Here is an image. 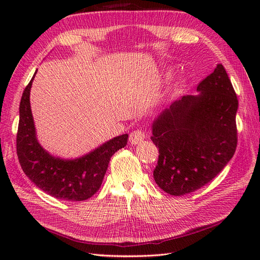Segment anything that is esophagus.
<instances>
[{
    "label": "esophagus",
    "instance_id": "1",
    "mask_svg": "<svg viewBox=\"0 0 260 260\" xmlns=\"http://www.w3.org/2000/svg\"><path fill=\"white\" fill-rule=\"evenodd\" d=\"M144 139H145V133L143 130H135V131H132L129 136L130 143L133 145L140 144L141 142H143Z\"/></svg>",
    "mask_w": 260,
    "mask_h": 260
}]
</instances>
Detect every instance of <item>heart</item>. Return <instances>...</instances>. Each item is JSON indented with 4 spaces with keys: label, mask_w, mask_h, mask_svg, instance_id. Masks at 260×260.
<instances>
[{
    "label": "heart",
    "mask_w": 260,
    "mask_h": 260,
    "mask_svg": "<svg viewBox=\"0 0 260 260\" xmlns=\"http://www.w3.org/2000/svg\"><path fill=\"white\" fill-rule=\"evenodd\" d=\"M170 78H171V75L168 74V75H166V77H165V80H169Z\"/></svg>",
    "instance_id": "b5f03b06"
}]
</instances>
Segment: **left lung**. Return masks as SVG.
<instances>
[{
	"instance_id": "8db88e82",
	"label": "left lung",
	"mask_w": 260,
	"mask_h": 260,
	"mask_svg": "<svg viewBox=\"0 0 260 260\" xmlns=\"http://www.w3.org/2000/svg\"><path fill=\"white\" fill-rule=\"evenodd\" d=\"M155 118L151 140L159 156L154 180L161 190L181 196L214 179L233 157L238 144L235 116L239 102L224 67Z\"/></svg>"
}]
</instances>
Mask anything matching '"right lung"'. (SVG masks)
<instances>
[{
  "instance_id": "add662e5",
  "label": "right lung",
  "mask_w": 260,
  "mask_h": 260,
  "mask_svg": "<svg viewBox=\"0 0 260 260\" xmlns=\"http://www.w3.org/2000/svg\"><path fill=\"white\" fill-rule=\"evenodd\" d=\"M36 74L23 91L19 105L16 146L20 166L40 190L54 198L70 202L88 200L101 187L111 157L127 145L128 135L113 138L75 159L51 155L39 143L31 113L30 89Z\"/></svg>"
}]
</instances>
